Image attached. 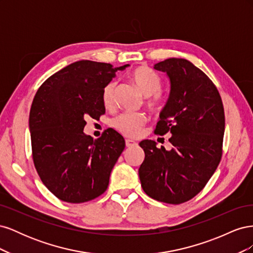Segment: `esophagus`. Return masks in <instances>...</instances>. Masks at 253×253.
<instances>
[{
    "label": "esophagus",
    "mask_w": 253,
    "mask_h": 253,
    "mask_svg": "<svg viewBox=\"0 0 253 253\" xmlns=\"http://www.w3.org/2000/svg\"><path fill=\"white\" fill-rule=\"evenodd\" d=\"M126 148H132V147H136L137 143H136L134 140L126 139Z\"/></svg>",
    "instance_id": "1"
}]
</instances>
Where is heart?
<instances>
[{"instance_id": "obj_1", "label": "heart", "mask_w": 253, "mask_h": 253, "mask_svg": "<svg viewBox=\"0 0 253 253\" xmlns=\"http://www.w3.org/2000/svg\"><path fill=\"white\" fill-rule=\"evenodd\" d=\"M132 81L139 88L141 93L147 97L145 104L153 111H160L166 103V99L160 93L162 79L149 68L140 66L132 73ZM116 81H110L102 89V102L105 108H112L115 102V89ZM147 122L144 113H124L118 115L112 120V126L125 136L136 137L141 132V128Z\"/></svg>"}]
</instances>
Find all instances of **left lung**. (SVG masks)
<instances>
[{"label": "left lung", "instance_id": "obj_1", "mask_svg": "<svg viewBox=\"0 0 253 253\" xmlns=\"http://www.w3.org/2000/svg\"><path fill=\"white\" fill-rule=\"evenodd\" d=\"M154 68L167 73L171 82L170 97L154 133H169L173 148L167 151L153 140L141 141L145 156L139 178L153 200L179 205L201 192L220 162L224 106L212 80L190 61L170 58Z\"/></svg>", "mask_w": 253, "mask_h": 253}]
</instances>
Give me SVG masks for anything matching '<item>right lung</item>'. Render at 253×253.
<instances>
[{
	"label": "right lung",
	"mask_w": 253,
	"mask_h": 253,
	"mask_svg": "<svg viewBox=\"0 0 253 253\" xmlns=\"http://www.w3.org/2000/svg\"><path fill=\"white\" fill-rule=\"evenodd\" d=\"M126 66L77 61L50 76L37 91L29 113L33 160L45 187L61 201L85 203L108 189L126 141L113 128L98 139L83 128L85 118L105 113L102 89Z\"/></svg>",
	"instance_id": "right-lung-1"
}]
</instances>
